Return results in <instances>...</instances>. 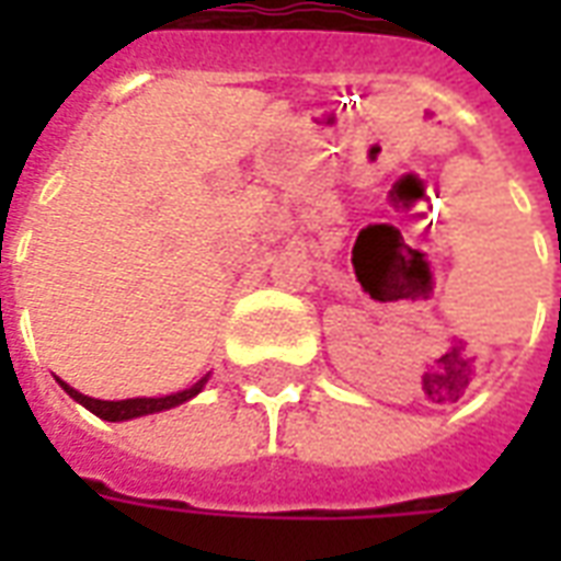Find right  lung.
Segmentation results:
<instances>
[{
	"mask_svg": "<svg viewBox=\"0 0 561 561\" xmlns=\"http://www.w3.org/2000/svg\"><path fill=\"white\" fill-rule=\"evenodd\" d=\"M59 381V388L66 390L68 397L75 402H80L83 409H90L95 417H102V421L119 423V421H131V417H144V414H156V412H168V409H176V405H183L192 397H197L204 385L209 381V376H204L201 381H195L192 388L176 390V393H168V397H135V400H95V397H87V393H80L71 385H66L62 378H56Z\"/></svg>",
	"mask_w": 561,
	"mask_h": 561,
	"instance_id": "add662e5",
	"label": "right lung"
}]
</instances>
